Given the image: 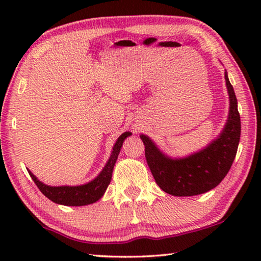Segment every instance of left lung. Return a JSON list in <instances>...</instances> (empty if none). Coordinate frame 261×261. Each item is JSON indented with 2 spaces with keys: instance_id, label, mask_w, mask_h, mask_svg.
Wrapping results in <instances>:
<instances>
[{
  "instance_id": "8db88e82",
  "label": "left lung",
  "mask_w": 261,
  "mask_h": 261,
  "mask_svg": "<svg viewBox=\"0 0 261 261\" xmlns=\"http://www.w3.org/2000/svg\"><path fill=\"white\" fill-rule=\"evenodd\" d=\"M224 79L229 95L227 122L220 135L204 148L187 156L173 158L162 152L147 135H140L154 179L163 191L171 196L191 197L208 192L218 187L230 169L240 144L241 117L227 70Z\"/></svg>"
}]
</instances>
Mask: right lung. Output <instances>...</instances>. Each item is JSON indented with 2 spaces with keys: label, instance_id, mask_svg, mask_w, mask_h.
<instances>
[{
  "label": "right lung",
  "instance_id": "obj_1",
  "mask_svg": "<svg viewBox=\"0 0 261 261\" xmlns=\"http://www.w3.org/2000/svg\"><path fill=\"white\" fill-rule=\"evenodd\" d=\"M132 134L130 131H126L123 132L118 137L116 143L114 144L108 161L106 162L102 170L100 171L95 178L85 184L53 187V185H48L42 183L41 180H39L37 176L31 170L28 169V171L31 175V177L34 180V183L37 184V187L40 189V191L45 194L48 199H50L55 204L64 206H85L93 204V202L98 201L102 198L106 190H107L110 180H112L114 166L116 163L118 154L121 152L123 143Z\"/></svg>",
  "mask_w": 261,
  "mask_h": 261
}]
</instances>
